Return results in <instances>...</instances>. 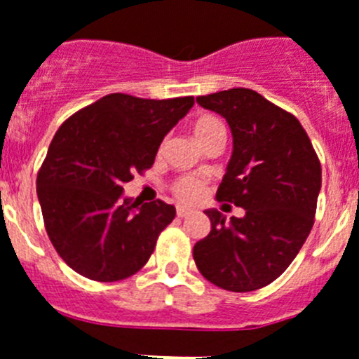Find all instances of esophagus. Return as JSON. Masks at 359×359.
Segmentation results:
<instances>
[{
    "instance_id": "esophagus-1",
    "label": "esophagus",
    "mask_w": 359,
    "mask_h": 359,
    "mask_svg": "<svg viewBox=\"0 0 359 359\" xmlns=\"http://www.w3.org/2000/svg\"><path fill=\"white\" fill-rule=\"evenodd\" d=\"M191 210H189V208H184V206H179L177 208V217H180V219H184V217H188V215H191Z\"/></svg>"
}]
</instances>
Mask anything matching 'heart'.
Returning <instances> with one entry per match:
<instances>
[{
    "label": "heart",
    "instance_id": "obj_1",
    "mask_svg": "<svg viewBox=\"0 0 359 359\" xmlns=\"http://www.w3.org/2000/svg\"><path fill=\"white\" fill-rule=\"evenodd\" d=\"M191 131H194L197 142L203 144L212 135L219 133V131H224V128H222V123L215 116H212V114H201L191 123ZM171 191H173L175 197L179 198L180 203L195 204L206 194V182L203 179H198V177H194V175H182V177L173 180Z\"/></svg>",
    "mask_w": 359,
    "mask_h": 359
}]
</instances>
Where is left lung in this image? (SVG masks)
I'll list each match as a JSON object with an SVG mask.
<instances>
[{"mask_svg":"<svg viewBox=\"0 0 359 359\" xmlns=\"http://www.w3.org/2000/svg\"><path fill=\"white\" fill-rule=\"evenodd\" d=\"M197 104L230 126L233 153L217 201L245 208V217L226 221L206 210L212 231L194 246L195 264L215 287L257 290L287 270L309 237L321 164L299 120L252 89L197 96Z\"/></svg>","mask_w":359,"mask_h":359,"instance_id":"left-lung-1","label":"left lung"}]
</instances>
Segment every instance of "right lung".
I'll return each instance as SVG.
<instances>
[{
    "label": "right lung",
    "instance_id": "obj_1",
    "mask_svg": "<svg viewBox=\"0 0 359 359\" xmlns=\"http://www.w3.org/2000/svg\"><path fill=\"white\" fill-rule=\"evenodd\" d=\"M194 104V96L149 100L113 93L60 126L36 191L47 236L74 272L122 281L151 257L175 206L122 198L123 184L151 168L164 137Z\"/></svg>",
    "mask_w": 359,
    "mask_h": 359
}]
</instances>
